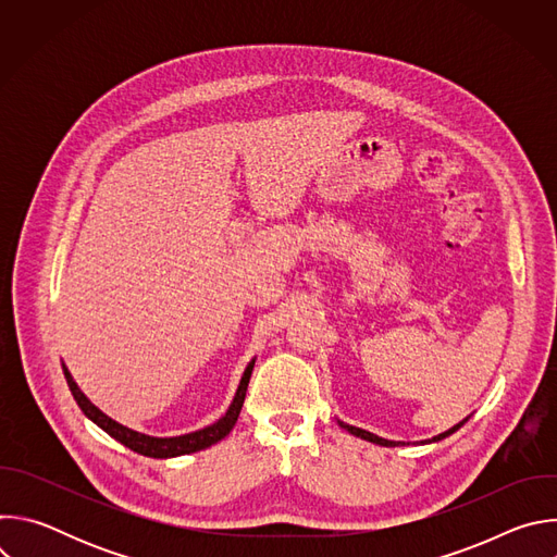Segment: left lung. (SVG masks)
Wrapping results in <instances>:
<instances>
[{"label":"left lung","mask_w":557,"mask_h":557,"mask_svg":"<svg viewBox=\"0 0 557 557\" xmlns=\"http://www.w3.org/2000/svg\"><path fill=\"white\" fill-rule=\"evenodd\" d=\"M467 419H469V417H467ZM467 419H462L460 423H456V425L449 428L447 432H443V434H438V436H432V438H428V441H421V443H423V445H425V443H438V441L451 436L456 430H460V428L467 423ZM337 423H339V428H344V430L350 432L352 436H359V438H363V441H368V443H374V445H381V447H399V445H406L404 441H387V438H381V436H376V434H372V432H366V430H361V428L348 425V423H344V421H337Z\"/></svg>","instance_id":"8db88e82"}]
</instances>
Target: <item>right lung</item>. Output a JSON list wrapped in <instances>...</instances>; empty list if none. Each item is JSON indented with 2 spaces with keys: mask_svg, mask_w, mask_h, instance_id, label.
Returning a JSON list of instances; mask_svg holds the SVG:
<instances>
[{
  "mask_svg": "<svg viewBox=\"0 0 557 557\" xmlns=\"http://www.w3.org/2000/svg\"><path fill=\"white\" fill-rule=\"evenodd\" d=\"M253 366H256V359H251L249 366L245 368V374H243V379H240V385H237L233 401H231L228 410L224 412V417H220L215 423H211V425H207V428H202V430H196V432H189V434H181V436H168V438L140 434V432H136V430H129V428L116 423V421L110 419L106 412H101V410L88 399V396L82 392V387L76 385V381L72 379L70 370L65 368V363H63V374H65V381H67V387H70V392H72V396H74V401L78 404V408H82V412H84L92 423H97L103 432H108L114 441H119L121 445L129 447V449L136 451V454L149 456V458H174V456H185V454H194V451L207 449V447L215 445L218 441H222V438L233 430L237 417H240L243 404H245V396H247V387H249V379H251Z\"/></svg>",
  "mask_w": 557,
  "mask_h": 557,
  "instance_id": "add662e5",
  "label": "right lung"
}]
</instances>
